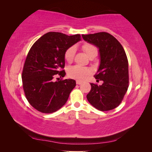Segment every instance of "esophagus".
<instances>
[{
	"label": "esophagus",
	"instance_id": "obj_1",
	"mask_svg": "<svg viewBox=\"0 0 152 152\" xmlns=\"http://www.w3.org/2000/svg\"><path fill=\"white\" fill-rule=\"evenodd\" d=\"M76 83H77V85H81V84L83 83V82L82 81H80V80H77Z\"/></svg>",
	"mask_w": 152,
	"mask_h": 152
}]
</instances>
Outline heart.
I'll return each instance as SVG.
<instances>
[{
	"mask_svg": "<svg viewBox=\"0 0 152 152\" xmlns=\"http://www.w3.org/2000/svg\"><path fill=\"white\" fill-rule=\"evenodd\" d=\"M82 49L85 53L86 56L90 58L93 56H96L97 55V49L95 46L89 43H85L82 46ZM76 53V48L75 46H72L67 49L64 53V59L68 63L72 62ZM92 71L88 67H83L78 65L72 66L67 69V75L69 77L79 80L86 79L88 77Z\"/></svg>",
	"mask_w": 152,
	"mask_h": 152,
	"instance_id": "obj_1",
	"label": "heart"
}]
</instances>
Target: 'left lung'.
I'll list each match as a JSON object with an SVG mask.
<instances>
[{
  "label": "left lung",
  "mask_w": 152,
  "mask_h": 152,
  "mask_svg": "<svg viewBox=\"0 0 152 152\" xmlns=\"http://www.w3.org/2000/svg\"><path fill=\"white\" fill-rule=\"evenodd\" d=\"M83 39L99 49L100 64L94 77L102 85L90 83L88 102L97 110L107 111L119 105L129 86V69L126 52L110 34L97 32L82 35Z\"/></svg>",
  "instance_id": "8db88e82"
}]
</instances>
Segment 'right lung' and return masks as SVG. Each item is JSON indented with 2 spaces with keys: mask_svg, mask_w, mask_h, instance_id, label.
<instances>
[{
  "mask_svg": "<svg viewBox=\"0 0 152 152\" xmlns=\"http://www.w3.org/2000/svg\"><path fill=\"white\" fill-rule=\"evenodd\" d=\"M80 39V34L49 32L30 48L23 69V87L29 103L39 112H56L68 99L76 86L75 80L55 81L54 78L57 74L60 77L65 76V71L62 69L65 66V51Z\"/></svg>",
  "mask_w": 152,
  "mask_h": 152,
  "instance_id": "add662e5",
  "label": "right lung"
}]
</instances>
